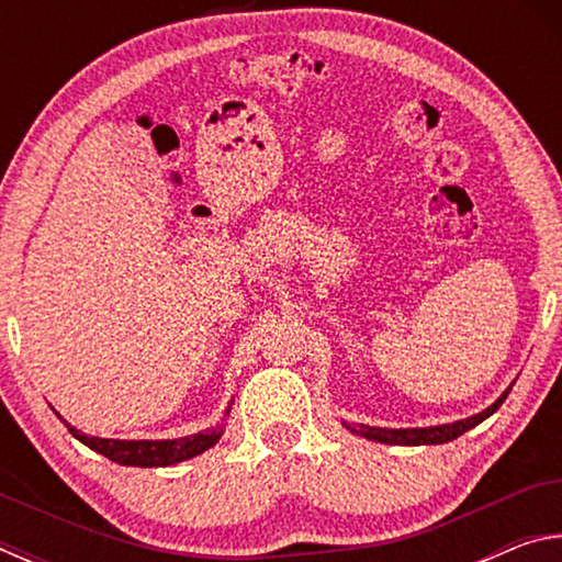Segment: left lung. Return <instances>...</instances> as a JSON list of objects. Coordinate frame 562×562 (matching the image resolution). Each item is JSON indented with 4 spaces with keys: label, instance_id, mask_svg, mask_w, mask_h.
Instances as JSON below:
<instances>
[{
    "label": "left lung",
    "instance_id": "8db88e82",
    "mask_svg": "<svg viewBox=\"0 0 562 562\" xmlns=\"http://www.w3.org/2000/svg\"><path fill=\"white\" fill-rule=\"evenodd\" d=\"M510 394V386L503 392L496 402H493L488 408H483L481 414H473L469 418H461V422L453 424H441V426H429V429H379V426H367V424H349L341 422L347 431L364 436L369 441H379V443H396V446H426V443H446L459 439L461 434H465L473 426H479L483 418H488L493 412H498L501 404L506 402V396Z\"/></svg>",
    "mask_w": 562,
    "mask_h": 562
}]
</instances>
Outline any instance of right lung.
Wrapping results in <instances>:
<instances>
[{"label": "right lung", "mask_w": 562, "mask_h": 562, "mask_svg": "<svg viewBox=\"0 0 562 562\" xmlns=\"http://www.w3.org/2000/svg\"><path fill=\"white\" fill-rule=\"evenodd\" d=\"M231 412V408H227ZM66 424V422H64ZM74 439H79L91 451H97L106 459L121 465H140V469H158V465H173L180 461L193 459L217 443L223 436V424L213 429L183 436V439H166V441H121V439H99V436H87L76 431L71 424H66Z\"/></svg>", "instance_id": "add662e5"}]
</instances>
